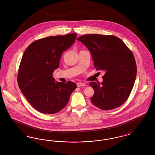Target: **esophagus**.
Here are the masks:
<instances>
[{"label":"esophagus","instance_id":"1","mask_svg":"<svg viewBox=\"0 0 155 155\" xmlns=\"http://www.w3.org/2000/svg\"><path fill=\"white\" fill-rule=\"evenodd\" d=\"M77 85L78 87H82V86H84L85 84L82 83V82H78V83L77 84Z\"/></svg>","mask_w":155,"mask_h":155}]
</instances>
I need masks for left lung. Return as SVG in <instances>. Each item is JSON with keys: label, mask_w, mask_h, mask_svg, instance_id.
<instances>
[{"label": "left lung", "mask_w": 155, "mask_h": 155, "mask_svg": "<svg viewBox=\"0 0 155 155\" xmlns=\"http://www.w3.org/2000/svg\"><path fill=\"white\" fill-rule=\"evenodd\" d=\"M91 52L97 70L104 72L103 82H91L95 94L91 101L97 107L109 110L122 105L133 89L137 75V64L133 52L113 35L87 34L77 39Z\"/></svg>", "instance_id": "left-lung-1"}]
</instances>
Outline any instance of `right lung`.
<instances>
[{"instance_id":"1","label":"right lung","mask_w":155,"mask_h":155,"mask_svg":"<svg viewBox=\"0 0 155 155\" xmlns=\"http://www.w3.org/2000/svg\"><path fill=\"white\" fill-rule=\"evenodd\" d=\"M77 34L48 37L27 47L18 68L17 81L22 94L37 110L54 114L68 103L77 85L55 82L53 73L59 67L61 54L74 44Z\"/></svg>"}]
</instances>
